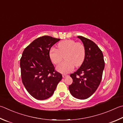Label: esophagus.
<instances>
[{"mask_svg": "<svg viewBox=\"0 0 123 123\" xmlns=\"http://www.w3.org/2000/svg\"><path fill=\"white\" fill-rule=\"evenodd\" d=\"M67 76H68V75H66V74H63V75H62V77H63V78H65V77H67Z\"/></svg>", "mask_w": 123, "mask_h": 123, "instance_id": "1", "label": "esophagus"}]
</instances>
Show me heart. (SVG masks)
Masks as SVG:
<instances>
[{"label":"heart","mask_w":123,"mask_h":123,"mask_svg":"<svg viewBox=\"0 0 123 123\" xmlns=\"http://www.w3.org/2000/svg\"><path fill=\"white\" fill-rule=\"evenodd\" d=\"M64 55V61L56 67V70L62 74H67L73 71L74 66H81L85 59L86 50L84 45L73 40H66L57 44V49L52 48L49 52L51 61L55 64L62 61Z\"/></svg>","instance_id":"obj_1"}]
</instances>
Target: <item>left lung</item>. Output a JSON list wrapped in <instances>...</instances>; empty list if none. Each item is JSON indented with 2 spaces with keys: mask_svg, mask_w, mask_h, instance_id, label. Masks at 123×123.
<instances>
[{
  "mask_svg": "<svg viewBox=\"0 0 123 123\" xmlns=\"http://www.w3.org/2000/svg\"><path fill=\"white\" fill-rule=\"evenodd\" d=\"M77 37L83 44L86 55L79 69L70 75L73 81L69 89L73 96L85 99L90 97L98 87L105 63L102 52L95 42L82 36Z\"/></svg>",
  "mask_w": 123,
  "mask_h": 123,
  "instance_id": "left-lung-1",
  "label": "left lung"
}]
</instances>
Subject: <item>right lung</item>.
<instances>
[{
  "instance_id": "right-lung-1",
  "label": "right lung",
  "mask_w": 123,
  "mask_h": 123,
  "mask_svg": "<svg viewBox=\"0 0 123 123\" xmlns=\"http://www.w3.org/2000/svg\"><path fill=\"white\" fill-rule=\"evenodd\" d=\"M60 39L43 36L25 49L20 62L23 83L28 93L38 100L46 99L54 92L62 76L55 70L49 56Z\"/></svg>"
}]
</instances>
